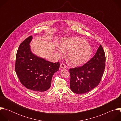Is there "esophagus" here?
Instances as JSON below:
<instances>
[{"mask_svg":"<svg viewBox=\"0 0 121 121\" xmlns=\"http://www.w3.org/2000/svg\"><path fill=\"white\" fill-rule=\"evenodd\" d=\"M66 67V65L64 63H61L60 64V68H65Z\"/></svg>","mask_w":121,"mask_h":121,"instance_id":"esophagus-1","label":"esophagus"}]
</instances>
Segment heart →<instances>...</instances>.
Wrapping results in <instances>:
<instances>
[{"mask_svg":"<svg viewBox=\"0 0 121 121\" xmlns=\"http://www.w3.org/2000/svg\"><path fill=\"white\" fill-rule=\"evenodd\" d=\"M60 47L57 50L58 54L62 56L64 51L68 52V60L75 66H80L87 63L93 53L91 45L85 39L79 37L64 38L62 40Z\"/></svg>","mask_w":121,"mask_h":121,"instance_id":"1","label":"heart"}]
</instances>
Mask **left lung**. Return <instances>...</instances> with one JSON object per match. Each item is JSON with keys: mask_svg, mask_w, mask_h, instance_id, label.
<instances>
[{"mask_svg": "<svg viewBox=\"0 0 121 121\" xmlns=\"http://www.w3.org/2000/svg\"><path fill=\"white\" fill-rule=\"evenodd\" d=\"M105 54L101 45L95 55L79 67L70 68V87L75 93H87L99 84L105 68Z\"/></svg>", "mask_w": 121, "mask_h": 121, "instance_id": "obj_1", "label": "left lung"}]
</instances>
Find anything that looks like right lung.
I'll return each instance as SVG.
<instances>
[{
  "instance_id": "add662e5",
  "label": "right lung",
  "mask_w": 121,
  "mask_h": 121,
  "mask_svg": "<svg viewBox=\"0 0 121 121\" xmlns=\"http://www.w3.org/2000/svg\"><path fill=\"white\" fill-rule=\"evenodd\" d=\"M30 36L17 51L15 69L21 83L33 92L42 94L49 89L54 73L59 70V62L52 63L37 57L30 49Z\"/></svg>"
}]
</instances>
